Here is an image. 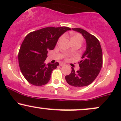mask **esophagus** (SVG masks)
<instances>
[{
    "mask_svg": "<svg viewBox=\"0 0 121 121\" xmlns=\"http://www.w3.org/2000/svg\"><path fill=\"white\" fill-rule=\"evenodd\" d=\"M65 64L64 63H60V66H64V65H65Z\"/></svg>",
    "mask_w": 121,
    "mask_h": 121,
    "instance_id": "obj_1",
    "label": "esophagus"
}]
</instances>
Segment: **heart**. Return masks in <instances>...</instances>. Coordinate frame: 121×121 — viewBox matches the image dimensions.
I'll use <instances>...</instances> for the list:
<instances>
[{
    "label": "heart",
    "mask_w": 121,
    "mask_h": 121,
    "mask_svg": "<svg viewBox=\"0 0 121 121\" xmlns=\"http://www.w3.org/2000/svg\"><path fill=\"white\" fill-rule=\"evenodd\" d=\"M63 37H61L60 39H62ZM70 38H71V43H75V42H80L82 43L83 42V38L81 34H79V33H71L70 34ZM66 58H68L67 57Z\"/></svg>",
    "instance_id": "obj_1"
}]
</instances>
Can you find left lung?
<instances>
[{
	"label": "left lung",
	"mask_w": 121,
	"mask_h": 121,
	"mask_svg": "<svg viewBox=\"0 0 121 121\" xmlns=\"http://www.w3.org/2000/svg\"><path fill=\"white\" fill-rule=\"evenodd\" d=\"M73 30L80 33L87 43L86 50L79 61L80 69L76 72L73 68L69 75L65 76L68 84L76 88L90 85L99 75L103 64V54L100 42L96 37L80 28Z\"/></svg>",
	"instance_id": "obj_1"
}]
</instances>
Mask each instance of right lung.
<instances>
[{"label":"right lung","instance_id":"add662e5","mask_svg":"<svg viewBox=\"0 0 121 121\" xmlns=\"http://www.w3.org/2000/svg\"><path fill=\"white\" fill-rule=\"evenodd\" d=\"M69 27H48L32 31L26 35L18 53L20 69L26 80L35 86L47 84L53 70L59 65L44 63L49 50L55 47L58 38Z\"/></svg>","mask_w":121,"mask_h":121}]
</instances>
